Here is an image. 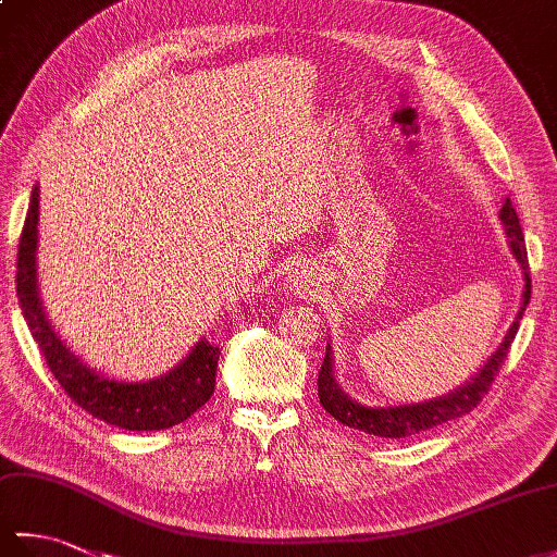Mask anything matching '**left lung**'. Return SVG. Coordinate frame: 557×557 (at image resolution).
<instances>
[{"mask_svg": "<svg viewBox=\"0 0 557 557\" xmlns=\"http://www.w3.org/2000/svg\"><path fill=\"white\" fill-rule=\"evenodd\" d=\"M498 218H500V224H503L505 236H507V246H510V251H512L517 263L522 265L524 289H522V301H519V311L515 315L510 330H507L503 342L495 347V351L486 359V363H483L465 385L449 389L447 395H441L435 399H425V401H411V405L375 407V405H363V401L349 397L345 393V387L339 385L337 375H335L333 347H330V339H327L325 359L321 366V373H318V397H321L323 409L330 411V417H335L339 423L349 425V429H357V431H363L369 435L409 437V435H417L421 431L435 429V425H441V423L465 417V413H469L479 405L483 395L488 393L495 373H498L500 363L507 357V349H510V345H512V339L519 330V321H522L527 304L531 299L527 246H524L522 227H519V218L510 203V198L503 200Z\"/></svg>", "mask_w": 557, "mask_h": 557, "instance_id": "left-lung-1", "label": "left lung"}]
</instances>
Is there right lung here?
<instances>
[{"mask_svg":"<svg viewBox=\"0 0 557 557\" xmlns=\"http://www.w3.org/2000/svg\"><path fill=\"white\" fill-rule=\"evenodd\" d=\"M38 220L40 186L35 184L18 242L16 294L30 335L57 383L81 409L126 431H164L186 421L215 393L220 347L200 337L174 369L150 381H122L92 369L59 337L47 318L38 285Z\"/></svg>","mask_w":557,"mask_h":557,"instance_id":"add662e5","label":"right lung"}]
</instances>
